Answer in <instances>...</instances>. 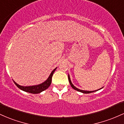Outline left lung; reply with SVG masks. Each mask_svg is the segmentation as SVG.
<instances>
[{
    "label": "left lung",
    "mask_w": 124,
    "mask_h": 124,
    "mask_svg": "<svg viewBox=\"0 0 124 124\" xmlns=\"http://www.w3.org/2000/svg\"><path fill=\"white\" fill-rule=\"evenodd\" d=\"M68 78H69V83H70V84L72 88H73V89H74L75 90H77V91H79V92H81V93H84V94H88V93H93V92H95V91H98V90H100V89L102 88H100V89H98V90H95V91H85V90H80V89H78V88H76V87H75V86L74 85H73V84H72L71 81V80H70V76H69H69H68Z\"/></svg>",
    "instance_id": "8db88e82"
}]
</instances>
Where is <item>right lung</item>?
Instances as JSON below:
<instances>
[{"instance_id": "1", "label": "right lung", "mask_w": 124, "mask_h": 124, "mask_svg": "<svg viewBox=\"0 0 124 124\" xmlns=\"http://www.w3.org/2000/svg\"><path fill=\"white\" fill-rule=\"evenodd\" d=\"M56 69L57 68H55V69H54L52 71V72L51 73L49 77H48V78L44 83H41L40 84L37 85L27 86H27H22L17 84L14 81H13L15 83V85L17 86L18 88H20V90H23V91L29 93H31V94H39V93H40L41 92H42V91H44V90H46L50 87L51 83V80H52L53 75V73H54Z\"/></svg>"}]
</instances>
